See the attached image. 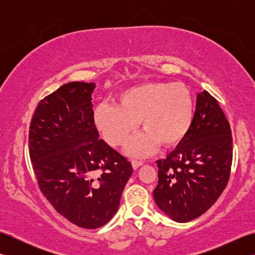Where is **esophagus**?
I'll return each mask as SVG.
<instances>
[{"mask_svg": "<svg viewBox=\"0 0 255 255\" xmlns=\"http://www.w3.org/2000/svg\"><path fill=\"white\" fill-rule=\"evenodd\" d=\"M131 164H132V167L134 170L136 169H138L139 166H141L142 164H143V162H141V161H138V160H132L131 161Z\"/></svg>", "mask_w": 255, "mask_h": 255, "instance_id": "obj_1", "label": "esophagus"}]
</instances>
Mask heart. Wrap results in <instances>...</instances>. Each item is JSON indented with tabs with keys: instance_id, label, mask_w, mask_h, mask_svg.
<instances>
[{
	"instance_id": "obj_1",
	"label": "heart",
	"mask_w": 255,
	"mask_h": 255,
	"mask_svg": "<svg viewBox=\"0 0 255 255\" xmlns=\"http://www.w3.org/2000/svg\"><path fill=\"white\" fill-rule=\"evenodd\" d=\"M193 115V97L185 85L150 82L124 91L117 105L100 104L94 111V123L108 143L121 145L139 122L143 132L129 140L126 152L144 156L156 143L169 148L180 142L192 126Z\"/></svg>"
}]
</instances>
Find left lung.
<instances>
[{
    "label": "left lung",
    "instance_id": "8db88e82",
    "mask_svg": "<svg viewBox=\"0 0 255 255\" xmlns=\"http://www.w3.org/2000/svg\"><path fill=\"white\" fill-rule=\"evenodd\" d=\"M232 137L218 102L197 94L192 126L165 159L156 161V206L176 223H188L219 198L230 177Z\"/></svg>",
    "mask_w": 255,
    "mask_h": 255
}]
</instances>
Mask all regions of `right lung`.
Wrapping results in <instances>:
<instances>
[{
    "label": "right lung",
    "mask_w": 255,
    "mask_h": 255,
    "mask_svg": "<svg viewBox=\"0 0 255 255\" xmlns=\"http://www.w3.org/2000/svg\"><path fill=\"white\" fill-rule=\"evenodd\" d=\"M95 83L70 82L38 104L29 155L40 191L59 214L96 229L116 214L131 163L110 147L94 123Z\"/></svg>",
    "instance_id": "1"
}]
</instances>
